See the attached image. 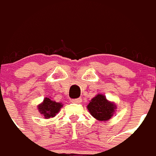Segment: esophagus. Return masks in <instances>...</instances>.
<instances>
[{"label":"esophagus","mask_w":156,"mask_h":156,"mask_svg":"<svg viewBox=\"0 0 156 156\" xmlns=\"http://www.w3.org/2000/svg\"><path fill=\"white\" fill-rule=\"evenodd\" d=\"M81 101H82L81 98H76V99H72V100H71V101L74 102V103H80Z\"/></svg>","instance_id":"esophagus-1"}]
</instances>
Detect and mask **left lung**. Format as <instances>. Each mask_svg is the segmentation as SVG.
Masks as SVG:
<instances>
[{
	"label": "left lung",
	"mask_w": 156,
	"mask_h": 156,
	"mask_svg": "<svg viewBox=\"0 0 156 156\" xmlns=\"http://www.w3.org/2000/svg\"><path fill=\"white\" fill-rule=\"evenodd\" d=\"M117 106L109 101L104 95L98 94L87 105V109L92 117L99 121H108L115 112Z\"/></svg>",
	"instance_id": "obj_1"
}]
</instances>
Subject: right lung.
<instances>
[{
	"label": "right lung",
	"instance_id": "right-lung-1",
	"mask_svg": "<svg viewBox=\"0 0 156 156\" xmlns=\"http://www.w3.org/2000/svg\"><path fill=\"white\" fill-rule=\"evenodd\" d=\"M63 104L61 102H56L49 98H45L44 101L37 106L38 112L44 117V119L54 118L58 113Z\"/></svg>",
	"mask_w": 156,
	"mask_h": 156
}]
</instances>
